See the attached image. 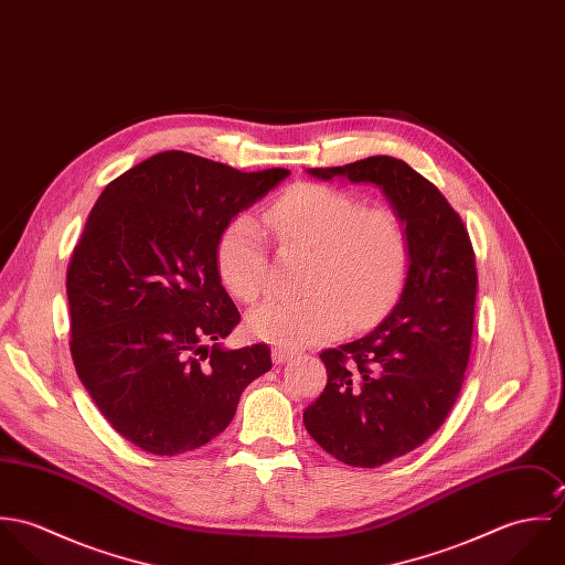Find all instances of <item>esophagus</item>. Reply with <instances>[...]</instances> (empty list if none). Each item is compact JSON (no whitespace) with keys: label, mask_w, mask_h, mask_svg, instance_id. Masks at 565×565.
<instances>
[{"label":"esophagus","mask_w":565,"mask_h":565,"mask_svg":"<svg viewBox=\"0 0 565 565\" xmlns=\"http://www.w3.org/2000/svg\"><path fill=\"white\" fill-rule=\"evenodd\" d=\"M294 350H287V348H280V345H274L271 348V361L276 363V365H282V363H287L289 359H294Z\"/></svg>","instance_id":"1"}]
</instances>
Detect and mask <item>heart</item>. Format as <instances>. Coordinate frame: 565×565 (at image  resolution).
Segmentation results:
<instances>
[{"mask_svg": "<svg viewBox=\"0 0 565 565\" xmlns=\"http://www.w3.org/2000/svg\"><path fill=\"white\" fill-rule=\"evenodd\" d=\"M282 245L313 249L302 298L271 296L247 313L252 337L300 348L337 334L345 320L365 326L385 316L406 282L411 249L403 220L390 209H363L339 189L296 184L265 213ZM217 269L233 296L256 300L269 274L263 226L235 217L217 243Z\"/></svg>", "mask_w": 565, "mask_h": 565, "instance_id": "1", "label": "heart"}]
</instances>
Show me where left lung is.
<instances>
[{"label":"left lung","instance_id":"8db88e82","mask_svg":"<svg viewBox=\"0 0 565 565\" xmlns=\"http://www.w3.org/2000/svg\"><path fill=\"white\" fill-rule=\"evenodd\" d=\"M307 171L376 184L408 237L401 300L374 330L320 354L328 383L305 411V426L326 452L354 468H379L422 446L461 392L475 328V249L439 189L401 159Z\"/></svg>","mask_w":565,"mask_h":565}]
</instances>
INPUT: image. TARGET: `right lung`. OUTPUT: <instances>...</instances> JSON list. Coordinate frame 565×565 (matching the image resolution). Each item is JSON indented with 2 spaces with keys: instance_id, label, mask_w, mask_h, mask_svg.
Masks as SVG:
<instances>
[{
  "instance_id": "right-lung-1",
  "label": "right lung",
  "mask_w": 565,
  "mask_h": 565,
  "mask_svg": "<svg viewBox=\"0 0 565 565\" xmlns=\"http://www.w3.org/2000/svg\"><path fill=\"white\" fill-rule=\"evenodd\" d=\"M289 173L171 150L95 202L67 269L70 348L93 403L141 450L173 457L209 444L271 370L265 343H220L242 316L222 287L217 243Z\"/></svg>"
}]
</instances>
